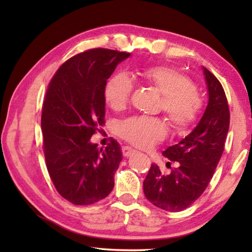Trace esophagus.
Wrapping results in <instances>:
<instances>
[{"label": "esophagus", "instance_id": "esophagus-1", "mask_svg": "<svg viewBox=\"0 0 252 252\" xmlns=\"http://www.w3.org/2000/svg\"><path fill=\"white\" fill-rule=\"evenodd\" d=\"M134 152H135L134 149H132L130 147H123L122 148V153H123V156H125V157H130L131 155H133Z\"/></svg>", "mask_w": 252, "mask_h": 252}]
</instances>
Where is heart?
<instances>
[{"instance_id": "1", "label": "heart", "mask_w": 252, "mask_h": 252, "mask_svg": "<svg viewBox=\"0 0 252 252\" xmlns=\"http://www.w3.org/2000/svg\"><path fill=\"white\" fill-rule=\"evenodd\" d=\"M142 79L156 88L162 97V110L178 131H185L197 120L202 108L201 97L189 78L169 66L144 67ZM133 82L129 75L118 73L105 85L104 99L113 111L126 109L130 101ZM119 134L135 147L148 149L167 134L164 122L157 118L132 117L119 126Z\"/></svg>"}]
</instances>
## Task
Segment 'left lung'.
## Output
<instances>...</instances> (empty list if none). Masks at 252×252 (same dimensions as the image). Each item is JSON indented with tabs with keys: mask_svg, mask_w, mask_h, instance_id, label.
<instances>
[{
	"mask_svg": "<svg viewBox=\"0 0 252 252\" xmlns=\"http://www.w3.org/2000/svg\"><path fill=\"white\" fill-rule=\"evenodd\" d=\"M202 72L208 104L201 119L180 142L162 152L180 165L164 176L152 164L143 181L146 198L165 211L185 210L203 193L224 150L230 122L227 97L219 80L204 66Z\"/></svg>",
	"mask_w": 252,
	"mask_h": 252,
	"instance_id": "8db88e82",
	"label": "left lung"
}]
</instances>
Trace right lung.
Masks as SVG:
<instances>
[{
  "label": "right lung",
  "instance_id": "right-lung-1",
  "mask_svg": "<svg viewBox=\"0 0 252 252\" xmlns=\"http://www.w3.org/2000/svg\"><path fill=\"white\" fill-rule=\"evenodd\" d=\"M130 53L93 49L60 66L49 84L41 129L46 168L55 189L73 204L85 206L108 197L122 160L116 140L105 149L90 141L104 125V90L117 65Z\"/></svg>",
  "mask_w": 252,
  "mask_h": 252
}]
</instances>
